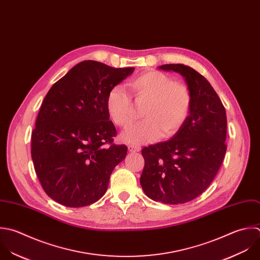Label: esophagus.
I'll return each mask as SVG.
<instances>
[{"mask_svg": "<svg viewBox=\"0 0 260 260\" xmlns=\"http://www.w3.org/2000/svg\"><path fill=\"white\" fill-rule=\"evenodd\" d=\"M128 151L131 153H136V152H140L141 148L139 146H134V145H129L128 146Z\"/></svg>", "mask_w": 260, "mask_h": 260, "instance_id": "obj_1", "label": "esophagus"}]
</instances>
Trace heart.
I'll use <instances>...</instances> for the list:
<instances>
[{
  "mask_svg": "<svg viewBox=\"0 0 260 260\" xmlns=\"http://www.w3.org/2000/svg\"><path fill=\"white\" fill-rule=\"evenodd\" d=\"M135 102L144 105L140 123L121 135L128 144H143L173 137L182 127L190 113L192 96L189 88L174 82L168 75L159 71H148L127 83ZM106 110L111 121L126 128L133 122V103L127 93L119 86L109 90L106 97Z\"/></svg>",
  "mask_w": 260,
  "mask_h": 260,
  "instance_id": "b5f03b06",
  "label": "heart"
}]
</instances>
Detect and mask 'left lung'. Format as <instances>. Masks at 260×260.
Segmentation results:
<instances>
[{"instance_id": "obj_1", "label": "left lung", "mask_w": 260, "mask_h": 260, "mask_svg": "<svg viewBox=\"0 0 260 260\" xmlns=\"http://www.w3.org/2000/svg\"><path fill=\"white\" fill-rule=\"evenodd\" d=\"M179 73L192 96L187 120L170 140L142 150L141 185L148 198L167 205L190 202L213 182L227 146L225 107L209 81L182 63L159 67Z\"/></svg>"}]
</instances>
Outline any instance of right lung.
<instances>
[{
    "label": "right lung",
    "mask_w": 260,
    "mask_h": 260,
    "mask_svg": "<svg viewBox=\"0 0 260 260\" xmlns=\"http://www.w3.org/2000/svg\"><path fill=\"white\" fill-rule=\"evenodd\" d=\"M134 71L84 60L47 92L32 132L31 157L43 190L54 202L81 208L106 192L113 169L127 153L126 146L113 144L116 129L106 97Z\"/></svg>",
    "instance_id": "add662e5"
}]
</instances>
